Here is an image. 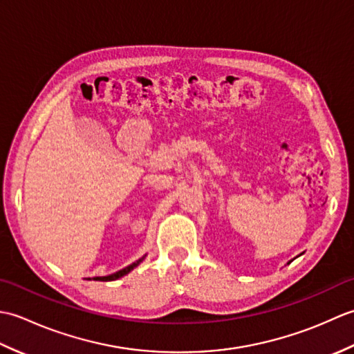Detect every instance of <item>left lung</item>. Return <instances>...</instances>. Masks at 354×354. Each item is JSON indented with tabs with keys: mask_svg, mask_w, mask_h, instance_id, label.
Returning a JSON list of instances; mask_svg holds the SVG:
<instances>
[{
	"mask_svg": "<svg viewBox=\"0 0 354 354\" xmlns=\"http://www.w3.org/2000/svg\"><path fill=\"white\" fill-rule=\"evenodd\" d=\"M290 261H292V260H290ZM290 261H289V263H290ZM289 263H288V265H289Z\"/></svg>",
	"mask_w": 354,
	"mask_h": 354,
	"instance_id": "1",
	"label": "left lung"
}]
</instances>
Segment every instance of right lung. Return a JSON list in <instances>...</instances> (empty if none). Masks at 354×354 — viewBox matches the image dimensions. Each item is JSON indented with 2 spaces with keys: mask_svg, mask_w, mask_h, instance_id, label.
Here are the masks:
<instances>
[{
  "mask_svg": "<svg viewBox=\"0 0 354 354\" xmlns=\"http://www.w3.org/2000/svg\"><path fill=\"white\" fill-rule=\"evenodd\" d=\"M146 259V255H142L141 259H138L137 261H133L132 265H129V266H126L124 269H120V270H117V272H114V274H111V275H106V277H94L93 280H99V281H114V280H118V278H122V277H124L126 274H129L131 270L133 269V268H137L140 263Z\"/></svg>",
  "mask_w": 354,
  "mask_h": 354,
  "instance_id": "add662e5",
  "label": "right lung"
}]
</instances>
